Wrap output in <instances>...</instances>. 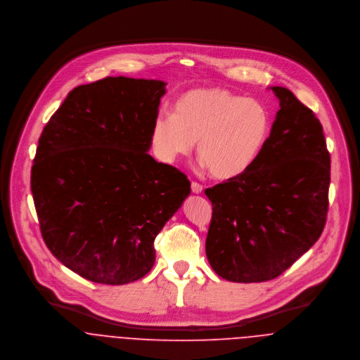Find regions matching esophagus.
<instances>
[{
  "label": "esophagus",
  "mask_w": 360,
  "mask_h": 360,
  "mask_svg": "<svg viewBox=\"0 0 360 360\" xmlns=\"http://www.w3.org/2000/svg\"><path fill=\"white\" fill-rule=\"evenodd\" d=\"M191 190H193V193H194V194H201V193H202V190H204V187H202L200 183L193 181V183H191Z\"/></svg>",
  "instance_id": "1"
}]
</instances>
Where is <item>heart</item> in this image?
Returning a JSON list of instances; mask_svg holds the SVG:
<instances>
[{
	"mask_svg": "<svg viewBox=\"0 0 360 360\" xmlns=\"http://www.w3.org/2000/svg\"><path fill=\"white\" fill-rule=\"evenodd\" d=\"M270 113L257 98H243L226 89L207 87L184 93L172 115H159L151 133L155 156L176 165L197 154L219 180L244 174L262 153L270 133Z\"/></svg>",
	"mask_w": 360,
	"mask_h": 360,
	"instance_id": "1",
	"label": "heart"
}]
</instances>
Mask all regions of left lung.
<instances>
[{
    "mask_svg": "<svg viewBox=\"0 0 360 360\" xmlns=\"http://www.w3.org/2000/svg\"><path fill=\"white\" fill-rule=\"evenodd\" d=\"M270 89L280 109L255 163L205 190L213 206L206 257L234 283L278 277L319 240L327 219L330 154L321 123L288 89Z\"/></svg>",
    "mask_w": 360,
    "mask_h": 360,
    "instance_id": "8db88e82",
    "label": "left lung"
}]
</instances>
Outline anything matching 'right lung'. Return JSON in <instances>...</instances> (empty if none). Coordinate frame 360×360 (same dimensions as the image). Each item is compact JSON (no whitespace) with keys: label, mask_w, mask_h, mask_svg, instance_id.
<instances>
[{"label":"right lung","mask_w":360,"mask_h":360,"mask_svg":"<svg viewBox=\"0 0 360 360\" xmlns=\"http://www.w3.org/2000/svg\"><path fill=\"white\" fill-rule=\"evenodd\" d=\"M165 86L123 76L79 86L39 139L30 187L43 240L90 281L144 277L155 237L191 193L184 173L148 154Z\"/></svg>","instance_id":"right-lung-1"}]
</instances>
